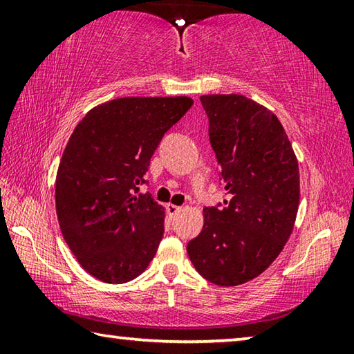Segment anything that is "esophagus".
I'll list each match as a JSON object with an SVG mask.
<instances>
[{"label": "esophagus", "instance_id": "esophagus-1", "mask_svg": "<svg viewBox=\"0 0 354 354\" xmlns=\"http://www.w3.org/2000/svg\"><path fill=\"white\" fill-rule=\"evenodd\" d=\"M165 209H167V214H169V217H170V218L175 217V215H176L179 211H181V207H179V206H175V205H167V206H165Z\"/></svg>", "mask_w": 354, "mask_h": 354}]
</instances>
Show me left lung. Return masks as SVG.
<instances>
[{
  "instance_id": "1",
  "label": "left lung",
  "mask_w": 354,
  "mask_h": 354,
  "mask_svg": "<svg viewBox=\"0 0 354 354\" xmlns=\"http://www.w3.org/2000/svg\"><path fill=\"white\" fill-rule=\"evenodd\" d=\"M209 142L227 200L205 207L187 243L192 263L217 286H239L268 268L284 248L299 203V171L283 124L243 95H203Z\"/></svg>"
}]
</instances>
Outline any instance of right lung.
Returning <instances> with one entry per match:
<instances>
[{"mask_svg": "<svg viewBox=\"0 0 354 354\" xmlns=\"http://www.w3.org/2000/svg\"><path fill=\"white\" fill-rule=\"evenodd\" d=\"M194 101L128 97L93 107L71 134L56 176L65 242L92 277L123 284L145 272L164 236V207L140 194L164 134Z\"/></svg>", "mask_w": 354, "mask_h": 354, "instance_id": "obj_1", "label": "right lung"}]
</instances>
